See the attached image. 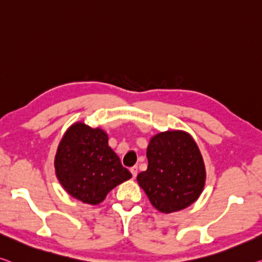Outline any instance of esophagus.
Wrapping results in <instances>:
<instances>
[{
    "label": "esophagus",
    "instance_id": "1",
    "mask_svg": "<svg viewBox=\"0 0 262 262\" xmlns=\"http://www.w3.org/2000/svg\"><path fill=\"white\" fill-rule=\"evenodd\" d=\"M130 172H131V174H132V178H136V177H137V172H138V167H137V166L131 167V168H130Z\"/></svg>",
    "mask_w": 262,
    "mask_h": 262
}]
</instances>
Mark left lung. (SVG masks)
I'll use <instances>...</instances> for the list:
<instances>
[{"label":"left lung","instance_id":"obj_1","mask_svg":"<svg viewBox=\"0 0 262 262\" xmlns=\"http://www.w3.org/2000/svg\"><path fill=\"white\" fill-rule=\"evenodd\" d=\"M146 157L147 170L137 176V182L156 210L167 214L196 201L206 182V170L188 132L168 130L152 136Z\"/></svg>","mask_w":262,"mask_h":262}]
</instances>
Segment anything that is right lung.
<instances>
[{"instance_id": "1", "label": "right lung", "mask_w": 262, "mask_h": 262, "mask_svg": "<svg viewBox=\"0 0 262 262\" xmlns=\"http://www.w3.org/2000/svg\"><path fill=\"white\" fill-rule=\"evenodd\" d=\"M59 184L72 198L98 205L107 193L131 178L119 157L108 146V137L100 127L77 122L68 128L55 156Z\"/></svg>"}]
</instances>
